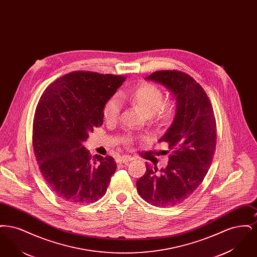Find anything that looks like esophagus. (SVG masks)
<instances>
[{
	"label": "esophagus",
	"mask_w": 257,
	"mask_h": 257,
	"mask_svg": "<svg viewBox=\"0 0 257 257\" xmlns=\"http://www.w3.org/2000/svg\"><path fill=\"white\" fill-rule=\"evenodd\" d=\"M134 158L131 157V156H121V157L117 158V163H128V162H130Z\"/></svg>",
	"instance_id": "esophagus-1"
}]
</instances>
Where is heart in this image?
I'll list each match as a JSON object with an SVG mask.
<instances>
[{"label": "heart", "mask_w": 257, "mask_h": 257, "mask_svg": "<svg viewBox=\"0 0 257 257\" xmlns=\"http://www.w3.org/2000/svg\"><path fill=\"white\" fill-rule=\"evenodd\" d=\"M124 98L137 105L148 116L167 122L174 112L171 102L164 101V92L159 86L151 83H143L136 86L130 92L124 94ZM120 102L117 97H111L107 101L103 109V118L107 122H113L118 118ZM132 139L129 138V141Z\"/></svg>", "instance_id": "1"}]
</instances>
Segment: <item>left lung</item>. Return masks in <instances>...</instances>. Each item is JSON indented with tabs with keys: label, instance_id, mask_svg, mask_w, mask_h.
<instances>
[{
	"label": "left lung",
	"instance_id": "8db88e82",
	"mask_svg": "<svg viewBox=\"0 0 257 257\" xmlns=\"http://www.w3.org/2000/svg\"><path fill=\"white\" fill-rule=\"evenodd\" d=\"M147 79L171 90L176 99V113L159 140L168 143L171 150L167 168L158 171L147 163L137 190L154 206H174L191 196L207 174L217 145L216 118L206 92L190 75L161 70Z\"/></svg>",
	"mask_w": 257,
	"mask_h": 257
}]
</instances>
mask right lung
<instances>
[{"label": "right lung", "instance_id": "right-lung-1", "mask_svg": "<svg viewBox=\"0 0 257 257\" xmlns=\"http://www.w3.org/2000/svg\"><path fill=\"white\" fill-rule=\"evenodd\" d=\"M124 81V76L75 71L50 84L38 101L36 160L50 189L67 202L92 203L107 191L116 164L110 156L91 157L83 143L102 126L104 106Z\"/></svg>", "mask_w": 257, "mask_h": 257}]
</instances>
